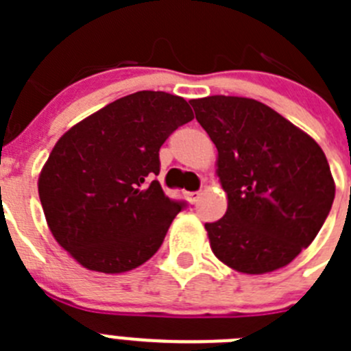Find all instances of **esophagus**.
Instances as JSON below:
<instances>
[{
  "label": "esophagus",
  "mask_w": 351,
  "mask_h": 351,
  "mask_svg": "<svg viewBox=\"0 0 351 351\" xmlns=\"http://www.w3.org/2000/svg\"><path fill=\"white\" fill-rule=\"evenodd\" d=\"M186 198H188V202L190 204H195L200 198V191H188L186 193Z\"/></svg>",
  "instance_id": "34e87169"
}]
</instances>
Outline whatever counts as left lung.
<instances>
[{"instance_id": "left-lung-1", "label": "left lung", "mask_w": 351, "mask_h": 351, "mask_svg": "<svg viewBox=\"0 0 351 351\" xmlns=\"http://www.w3.org/2000/svg\"><path fill=\"white\" fill-rule=\"evenodd\" d=\"M218 149L228 207L206 223L210 250L246 274L281 269L313 243L336 195L324 151L308 133L263 105L239 96L190 100Z\"/></svg>"}]
</instances>
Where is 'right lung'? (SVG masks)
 <instances>
[{
  "instance_id": "1",
  "label": "right lung",
  "mask_w": 351,
  "mask_h": 351,
  "mask_svg": "<svg viewBox=\"0 0 351 351\" xmlns=\"http://www.w3.org/2000/svg\"><path fill=\"white\" fill-rule=\"evenodd\" d=\"M193 119L181 96L138 91L68 130L38 179L52 235L89 271L117 274L160 250L184 200H172L153 178L160 147Z\"/></svg>"
}]
</instances>
